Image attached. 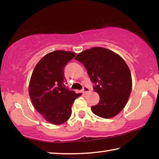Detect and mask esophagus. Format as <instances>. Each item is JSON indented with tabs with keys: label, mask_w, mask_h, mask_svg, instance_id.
Masks as SVG:
<instances>
[{
	"label": "esophagus",
	"mask_w": 159,
	"mask_h": 159,
	"mask_svg": "<svg viewBox=\"0 0 159 159\" xmlns=\"http://www.w3.org/2000/svg\"><path fill=\"white\" fill-rule=\"evenodd\" d=\"M82 91H83V93H84L86 94V93H89V92H90V89H89V88H88V87H86V86H84V88H83Z\"/></svg>",
	"instance_id": "34e87169"
}]
</instances>
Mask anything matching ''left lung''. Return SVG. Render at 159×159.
Masks as SVG:
<instances>
[{"mask_svg":"<svg viewBox=\"0 0 159 159\" xmlns=\"http://www.w3.org/2000/svg\"><path fill=\"white\" fill-rule=\"evenodd\" d=\"M85 66L100 100L91 106L94 114L104 118L116 116L125 107L132 89L129 67L120 56L104 48L94 47L75 57Z\"/></svg>","mask_w":159,"mask_h":159,"instance_id":"obj_1","label":"left lung"}]
</instances>
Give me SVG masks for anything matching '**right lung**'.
<instances>
[{
	"label": "right lung",
	"instance_id": "right-lung-1",
	"mask_svg": "<svg viewBox=\"0 0 159 159\" xmlns=\"http://www.w3.org/2000/svg\"><path fill=\"white\" fill-rule=\"evenodd\" d=\"M76 55L71 51H56L40 60L33 71L29 95L35 109L52 124L65 123L71 115L74 101L80 96L66 88V65Z\"/></svg>",
	"mask_w": 159,
	"mask_h": 159
}]
</instances>
